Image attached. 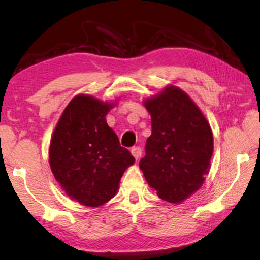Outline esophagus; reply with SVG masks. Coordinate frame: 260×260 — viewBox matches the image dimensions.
<instances>
[{"label": "esophagus", "mask_w": 260, "mask_h": 260, "mask_svg": "<svg viewBox=\"0 0 260 260\" xmlns=\"http://www.w3.org/2000/svg\"><path fill=\"white\" fill-rule=\"evenodd\" d=\"M131 152H132V155H133V157L135 158L136 160H138L139 158L141 157V148L140 147H133V148H132Z\"/></svg>", "instance_id": "1"}]
</instances>
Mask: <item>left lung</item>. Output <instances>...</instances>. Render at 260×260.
<instances>
[{"mask_svg":"<svg viewBox=\"0 0 260 260\" xmlns=\"http://www.w3.org/2000/svg\"><path fill=\"white\" fill-rule=\"evenodd\" d=\"M144 107L151 116V135L140 169L161 200L181 203L199 190L209 172L212 131L199 107L178 87H166Z\"/></svg>","mask_w":260,"mask_h":260,"instance_id":"8db88e82","label":"left lung"}]
</instances>
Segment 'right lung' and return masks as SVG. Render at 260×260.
<instances>
[{"label": "right lung", "mask_w": 260, "mask_h": 260, "mask_svg": "<svg viewBox=\"0 0 260 260\" xmlns=\"http://www.w3.org/2000/svg\"><path fill=\"white\" fill-rule=\"evenodd\" d=\"M112 107L93 96H76L50 141L49 162L57 182L72 200L91 208L116 195L122 174L135 160L105 120Z\"/></svg>", "instance_id": "right-lung-1"}]
</instances>
